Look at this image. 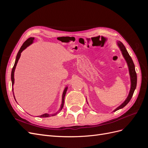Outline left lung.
Instances as JSON below:
<instances>
[{
    "instance_id": "1",
    "label": "left lung",
    "mask_w": 148,
    "mask_h": 148,
    "mask_svg": "<svg viewBox=\"0 0 148 148\" xmlns=\"http://www.w3.org/2000/svg\"><path fill=\"white\" fill-rule=\"evenodd\" d=\"M117 46L120 49L121 52H122V54L123 57H124L125 61H126L127 64V65L128 67L129 74H130V78L131 84H130V89L129 94H128L127 97L126 98V99L125 100V101L122 103V104H120L115 110H114L113 112H115L116 110H118L120 109L123 108V107L128 104V103L130 102V101L132 99V97L134 93V91H135V89H136V84H137V75H136V73L135 71V65H134L132 59L131 58V57L130 56L126 48H125V46L123 45L122 42L117 41ZM86 102H87V99H86ZM87 103H88V102H87Z\"/></svg>"
}]
</instances>
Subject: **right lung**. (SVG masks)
I'll use <instances>...</instances> for the list:
<instances>
[{"label": "right lung", "mask_w": 148, "mask_h": 148, "mask_svg": "<svg viewBox=\"0 0 148 148\" xmlns=\"http://www.w3.org/2000/svg\"><path fill=\"white\" fill-rule=\"evenodd\" d=\"M34 40V38H32L31 37L29 38H28L26 41L23 44V45L21 46V47H20V50L18 51V52L17 55H16V59H15V64H14V66H13V69H12V73H11V80H12V86H13V84H14V82H15V79H14V73H15V69H16V66L17 65V63L18 62V60L20 59V57L21 56V53L23 52L25 49L27 48L29 46H30L31 44L33 43V41ZM67 89H68V86H65L64 90L63 91V94H62V104L60 105V108L59 109V112H57L56 113H54L53 114H44L41 115H39V117H51V116H54L56 115L57 114L58 112H59L62 109V108H63L64 107V99H65V95H66V91H67ZM12 91H13V97H14V99L16 101L15 99V96H14V92H13V88L12 89Z\"/></svg>", "instance_id": "1"}]
</instances>
